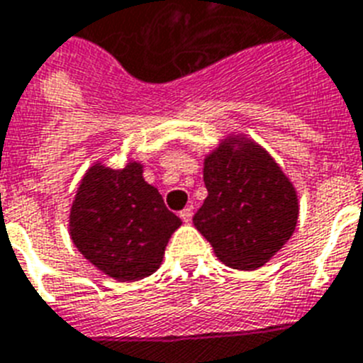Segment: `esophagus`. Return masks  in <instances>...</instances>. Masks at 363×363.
Segmentation results:
<instances>
[{
  "label": "esophagus",
  "mask_w": 363,
  "mask_h": 363,
  "mask_svg": "<svg viewBox=\"0 0 363 363\" xmlns=\"http://www.w3.org/2000/svg\"><path fill=\"white\" fill-rule=\"evenodd\" d=\"M179 216H181V220L182 222H190L191 220V216H194V208L191 207H186V208H182L181 212H179Z\"/></svg>",
  "instance_id": "34e87169"
}]
</instances>
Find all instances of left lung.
<instances>
[{"label": "left lung", "mask_w": 363, "mask_h": 363, "mask_svg": "<svg viewBox=\"0 0 363 363\" xmlns=\"http://www.w3.org/2000/svg\"><path fill=\"white\" fill-rule=\"evenodd\" d=\"M240 145L237 152L232 143ZM208 196L194 225L220 261L238 270L264 264L287 242L298 220V199L278 164L252 141L231 140L205 160Z\"/></svg>", "instance_id": "obj_1"}]
</instances>
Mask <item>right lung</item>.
<instances>
[{
    "label": "right lung",
    "instance_id": "right-lung-1",
    "mask_svg": "<svg viewBox=\"0 0 363 363\" xmlns=\"http://www.w3.org/2000/svg\"><path fill=\"white\" fill-rule=\"evenodd\" d=\"M140 164L85 173L70 211V237L87 261L110 278L135 281L160 267L181 218L167 211Z\"/></svg>",
    "mask_w": 363,
    "mask_h": 363
}]
</instances>
